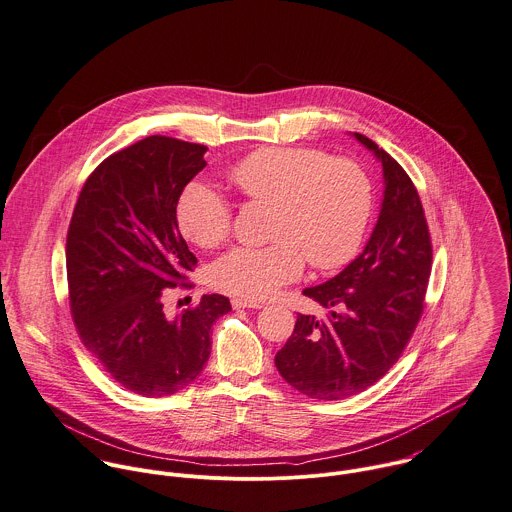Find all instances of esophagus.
I'll list each match as a JSON object with an SVG mask.
<instances>
[{"instance_id": "esophagus-1", "label": "esophagus", "mask_w": 512, "mask_h": 512, "mask_svg": "<svg viewBox=\"0 0 512 512\" xmlns=\"http://www.w3.org/2000/svg\"><path fill=\"white\" fill-rule=\"evenodd\" d=\"M231 303L235 309H261L263 307L261 301H251V299H243V297H235Z\"/></svg>"}]
</instances>
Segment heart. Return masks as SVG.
<instances>
[{
	"label": "heart",
	"instance_id": "obj_1",
	"mask_svg": "<svg viewBox=\"0 0 512 512\" xmlns=\"http://www.w3.org/2000/svg\"><path fill=\"white\" fill-rule=\"evenodd\" d=\"M229 181L253 203L271 205L267 247H235L211 271L215 287L243 299H267L311 267L327 271L353 259L371 213L373 183L353 159L321 149L263 147L229 169ZM181 233L203 249L231 231V207L211 187L191 183L179 197Z\"/></svg>",
	"mask_w": 512,
	"mask_h": 512
}]
</instances>
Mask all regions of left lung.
<instances>
[{"label": "left lung", "mask_w": 512, "mask_h": 512, "mask_svg": "<svg viewBox=\"0 0 512 512\" xmlns=\"http://www.w3.org/2000/svg\"><path fill=\"white\" fill-rule=\"evenodd\" d=\"M353 137L383 165V201L363 249L339 275L307 287L329 317L297 315L275 355L279 375L299 393L339 401L375 385L397 363L421 313L433 247L419 193L405 169L375 141Z\"/></svg>", "instance_id": "left-lung-1"}]
</instances>
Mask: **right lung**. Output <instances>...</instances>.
Instances as JSON below:
<instances>
[{
  "mask_svg": "<svg viewBox=\"0 0 512 512\" xmlns=\"http://www.w3.org/2000/svg\"><path fill=\"white\" fill-rule=\"evenodd\" d=\"M205 145L151 135L109 155L85 181L67 231L65 265L77 333L125 389L167 397L189 387L211 353V327L231 311L203 295L173 319L163 295L197 263L177 225Z\"/></svg>",
  "mask_w": 512,
  "mask_h": 512,
  "instance_id": "add662e5",
  "label": "right lung"
}]
</instances>
